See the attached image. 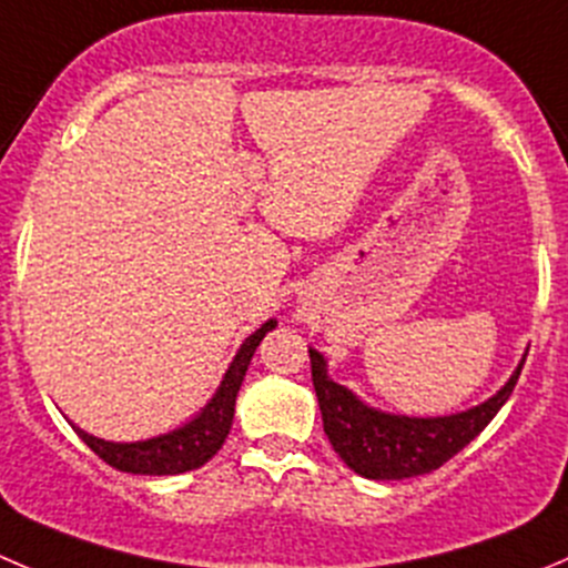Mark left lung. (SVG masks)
<instances>
[{
	"label": "left lung",
	"instance_id": "8db88e82",
	"mask_svg": "<svg viewBox=\"0 0 568 568\" xmlns=\"http://www.w3.org/2000/svg\"><path fill=\"white\" fill-rule=\"evenodd\" d=\"M521 366L516 368L508 385L480 407L444 418H407L388 416V413L363 405L344 385L327 377L324 357L311 349L313 388L322 407L324 433L341 460L368 480H402V477L427 475L455 458L471 438L486 430L488 422L508 402Z\"/></svg>",
	"mask_w": 568,
	"mask_h": 568
}]
</instances>
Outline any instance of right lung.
<instances>
[{
	"label": "right lung",
	"instance_id": "right-lung-1",
	"mask_svg": "<svg viewBox=\"0 0 568 568\" xmlns=\"http://www.w3.org/2000/svg\"><path fill=\"white\" fill-rule=\"evenodd\" d=\"M277 327V322H266L261 329L250 335L241 344L239 355L230 363L227 374H224L222 385H219L216 396L207 402L205 410L194 418L191 424L180 427V430L169 433V436L150 438V442H135V444H113L93 438L88 433H80L82 442L113 469L130 471V475H183V471L200 469L205 466L213 455L222 449L224 438H227L230 427H233V413H235V396H239L244 374L250 368L252 355H255L257 344L268 329Z\"/></svg>",
	"mask_w": 568,
	"mask_h": 568
}]
</instances>
